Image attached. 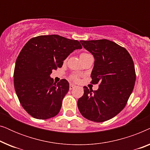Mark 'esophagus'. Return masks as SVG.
Listing matches in <instances>:
<instances>
[{
    "label": "esophagus",
    "instance_id": "1",
    "mask_svg": "<svg viewBox=\"0 0 150 150\" xmlns=\"http://www.w3.org/2000/svg\"><path fill=\"white\" fill-rule=\"evenodd\" d=\"M75 87H76V85H74V84H70V85H69V89L70 90L73 89L74 88H75Z\"/></svg>",
    "mask_w": 150,
    "mask_h": 150
}]
</instances>
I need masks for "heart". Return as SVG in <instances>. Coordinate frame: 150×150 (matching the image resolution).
<instances>
[{"mask_svg": "<svg viewBox=\"0 0 150 150\" xmlns=\"http://www.w3.org/2000/svg\"><path fill=\"white\" fill-rule=\"evenodd\" d=\"M85 54H87V53H85V52L82 53V54H81V56H82V55H85ZM70 79L72 80V81H78L79 79V76H77V75H71V76H70Z\"/></svg>", "mask_w": 150, "mask_h": 150, "instance_id": "b5f03b06", "label": "heart"}]
</instances>
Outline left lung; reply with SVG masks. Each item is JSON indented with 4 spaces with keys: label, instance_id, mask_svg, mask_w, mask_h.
<instances>
[{
    "label": "left lung",
    "instance_id": "8db88e82",
    "mask_svg": "<svg viewBox=\"0 0 150 150\" xmlns=\"http://www.w3.org/2000/svg\"><path fill=\"white\" fill-rule=\"evenodd\" d=\"M80 42L95 58L91 83H99V88L93 91L84 87L78 108L87 120L105 122L120 113L126 105L136 81L134 62L126 48L112 41Z\"/></svg>",
    "mask_w": 150,
    "mask_h": 150
}]
</instances>
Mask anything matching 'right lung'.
<instances>
[{
    "instance_id": "add662e5",
    "label": "right lung",
    "mask_w": 150,
    "mask_h": 150,
    "mask_svg": "<svg viewBox=\"0 0 150 150\" xmlns=\"http://www.w3.org/2000/svg\"><path fill=\"white\" fill-rule=\"evenodd\" d=\"M82 48L79 41L58 35L33 38L24 45L16 61L14 87L22 107L33 117L47 120L60 111L69 83L62 79L56 84L50 75L62 67L71 52Z\"/></svg>"
}]
</instances>
